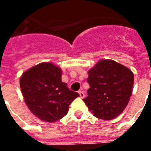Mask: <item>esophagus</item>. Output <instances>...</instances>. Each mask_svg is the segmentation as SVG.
Instances as JSON below:
<instances>
[{
    "instance_id": "1",
    "label": "esophagus",
    "mask_w": 151,
    "mask_h": 151,
    "mask_svg": "<svg viewBox=\"0 0 151 151\" xmlns=\"http://www.w3.org/2000/svg\"><path fill=\"white\" fill-rule=\"evenodd\" d=\"M78 93H79V96H80V98H81V99H83V98H85V93L82 92V91H79L78 92Z\"/></svg>"
}]
</instances>
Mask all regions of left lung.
<instances>
[{
    "label": "left lung",
    "instance_id": "1",
    "mask_svg": "<svg viewBox=\"0 0 151 151\" xmlns=\"http://www.w3.org/2000/svg\"><path fill=\"white\" fill-rule=\"evenodd\" d=\"M90 88L83 99L95 117L107 121L121 114L132 92L134 75L113 60H100L88 71Z\"/></svg>",
    "mask_w": 151,
    "mask_h": 151
}]
</instances>
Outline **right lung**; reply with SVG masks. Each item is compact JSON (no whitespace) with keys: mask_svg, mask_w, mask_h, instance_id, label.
I'll return each instance as SVG.
<instances>
[{"mask_svg":"<svg viewBox=\"0 0 151 151\" xmlns=\"http://www.w3.org/2000/svg\"><path fill=\"white\" fill-rule=\"evenodd\" d=\"M61 70L49 63H40L27 70L20 78V88L30 111L42 121L54 122L68 112L78 92L62 82Z\"/></svg>","mask_w":151,"mask_h":151,"instance_id":"obj_1","label":"right lung"}]
</instances>
